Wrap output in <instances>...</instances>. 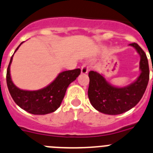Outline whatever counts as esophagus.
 I'll return each mask as SVG.
<instances>
[{
    "label": "esophagus",
    "mask_w": 153,
    "mask_h": 153,
    "mask_svg": "<svg viewBox=\"0 0 153 153\" xmlns=\"http://www.w3.org/2000/svg\"><path fill=\"white\" fill-rule=\"evenodd\" d=\"M88 67L86 66V64H83L81 67V74H86L88 73Z\"/></svg>",
    "instance_id": "34e87169"
}]
</instances>
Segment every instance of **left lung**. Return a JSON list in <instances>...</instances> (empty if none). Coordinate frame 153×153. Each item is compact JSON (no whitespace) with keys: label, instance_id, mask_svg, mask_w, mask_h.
<instances>
[{"label":"left lung","instance_id":"left-lung-1","mask_svg":"<svg viewBox=\"0 0 153 153\" xmlns=\"http://www.w3.org/2000/svg\"><path fill=\"white\" fill-rule=\"evenodd\" d=\"M140 56V74L128 86L118 87L112 85L102 74L90 71L88 97L92 106L100 113L118 115L134 107L143 97L149 79L148 59L145 52L136 43L129 44Z\"/></svg>","mask_w":153,"mask_h":153}]
</instances>
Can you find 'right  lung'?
Instances as JSON below:
<instances>
[{
    "label": "right lung",
    "mask_w": 153,
    "mask_h": 153,
    "mask_svg": "<svg viewBox=\"0 0 153 153\" xmlns=\"http://www.w3.org/2000/svg\"><path fill=\"white\" fill-rule=\"evenodd\" d=\"M22 44L23 42L14 53ZM13 56L8 65L6 78L8 90L13 101L21 109L33 115H45L56 111L60 107L69 85L80 74V69L60 73L52 83L43 89L33 91L24 90L17 87L10 77V67Z\"/></svg>",
    "instance_id": "add662e5"
}]
</instances>
